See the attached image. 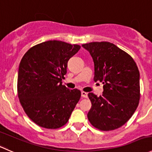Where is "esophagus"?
Returning <instances> with one entry per match:
<instances>
[{"mask_svg":"<svg viewBox=\"0 0 152 152\" xmlns=\"http://www.w3.org/2000/svg\"><path fill=\"white\" fill-rule=\"evenodd\" d=\"M81 96H82V97H84V98H87L88 94L86 92H85V91H81Z\"/></svg>","mask_w":152,"mask_h":152,"instance_id":"obj_1","label":"esophagus"}]
</instances>
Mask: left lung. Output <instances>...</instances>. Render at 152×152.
Returning <instances> with one entry per match:
<instances>
[{
	"label": "left lung",
	"mask_w": 152,
	"mask_h": 152,
	"mask_svg": "<svg viewBox=\"0 0 152 152\" xmlns=\"http://www.w3.org/2000/svg\"><path fill=\"white\" fill-rule=\"evenodd\" d=\"M82 46L94 61V80L103 84L101 96L88 93V119L99 130H115L130 119L139 104V70L133 58L113 43L91 42Z\"/></svg>",
	"instance_id": "left-lung-1"
}]
</instances>
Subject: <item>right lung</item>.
<instances>
[{"mask_svg": "<svg viewBox=\"0 0 152 152\" xmlns=\"http://www.w3.org/2000/svg\"><path fill=\"white\" fill-rule=\"evenodd\" d=\"M80 49L60 40L30 48L20 61L18 94L27 116L37 126L55 129L68 122L81 96L63 85L68 61Z\"/></svg>", "mask_w": 152, "mask_h": 152, "instance_id": "right-lung-1", "label": "right lung"}]
</instances>
